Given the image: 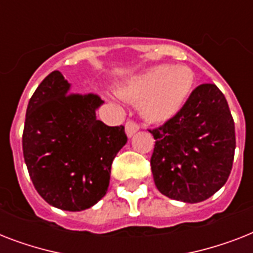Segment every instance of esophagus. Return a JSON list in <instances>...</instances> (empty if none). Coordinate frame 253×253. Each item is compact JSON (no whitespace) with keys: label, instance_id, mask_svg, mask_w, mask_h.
<instances>
[{"label":"esophagus","instance_id":"34e87169","mask_svg":"<svg viewBox=\"0 0 253 253\" xmlns=\"http://www.w3.org/2000/svg\"><path fill=\"white\" fill-rule=\"evenodd\" d=\"M125 128H126L127 136H128V138H131V136H134L135 132L139 130V126L134 122V121H127Z\"/></svg>","mask_w":253,"mask_h":253}]
</instances>
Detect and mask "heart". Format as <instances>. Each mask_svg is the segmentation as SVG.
Segmentation results:
<instances>
[{"label":"heart","instance_id":"b5f03b06","mask_svg":"<svg viewBox=\"0 0 253 253\" xmlns=\"http://www.w3.org/2000/svg\"><path fill=\"white\" fill-rule=\"evenodd\" d=\"M194 87V73L184 65H158L131 77L118 89L121 98L140 103L143 118L164 123L182 109Z\"/></svg>","mask_w":253,"mask_h":253}]
</instances>
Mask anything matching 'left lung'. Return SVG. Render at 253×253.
<instances>
[{"label":"left lung","instance_id":"left-lung-1","mask_svg":"<svg viewBox=\"0 0 253 253\" xmlns=\"http://www.w3.org/2000/svg\"><path fill=\"white\" fill-rule=\"evenodd\" d=\"M150 132L156 140L151 169L162 194L197 204L226 184L235 154V123L215 84L197 86L172 119Z\"/></svg>","mask_w":253,"mask_h":253}]
</instances>
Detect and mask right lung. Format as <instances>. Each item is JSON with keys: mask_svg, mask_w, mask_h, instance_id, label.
Wrapping results in <instances>:
<instances>
[{"mask_svg": "<svg viewBox=\"0 0 253 253\" xmlns=\"http://www.w3.org/2000/svg\"><path fill=\"white\" fill-rule=\"evenodd\" d=\"M59 71L30 98L22 135L30 178L45 202L68 211L91 208L107 192L113 160L127 143L125 127L95 118L94 93H69Z\"/></svg>", "mask_w": 253, "mask_h": 253, "instance_id": "right-lung-1", "label": "right lung"}]
</instances>
